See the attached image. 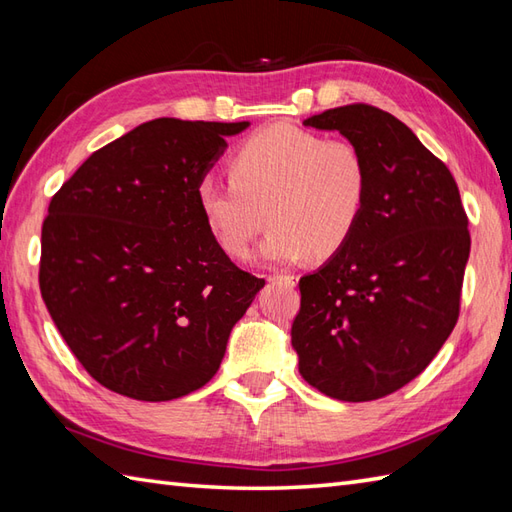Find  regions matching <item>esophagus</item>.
<instances>
[{"label": "esophagus", "mask_w": 512, "mask_h": 512, "mask_svg": "<svg viewBox=\"0 0 512 512\" xmlns=\"http://www.w3.org/2000/svg\"><path fill=\"white\" fill-rule=\"evenodd\" d=\"M268 281H281V284H286V286H295L297 284V277L295 275H284V273H275V275H270L268 277Z\"/></svg>", "instance_id": "1"}]
</instances>
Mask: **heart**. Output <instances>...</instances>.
<instances>
[{
  "mask_svg": "<svg viewBox=\"0 0 512 512\" xmlns=\"http://www.w3.org/2000/svg\"><path fill=\"white\" fill-rule=\"evenodd\" d=\"M369 193L372 171L354 140L270 125L233 151L228 178L204 176L195 198L226 255H250L266 213V259L297 262L310 255L325 262L352 242Z\"/></svg>",
  "mask_w": 512,
  "mask_h": 512,
  "instance_id": "1",
  "label": "heart"
}]
</instances>
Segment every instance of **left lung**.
I'll list each match as a JSON object with an SVG mask.
<instances>
[{
	"instance_id": "left-lung-1",
	"label": "left lung",
	"mask_w": 512,
	"mask_h": 512,
	"mask_svg": "<svg viewBox=\"0 0 512 512\" xmlns=\"http://www.w3.org/2000/svg\"><path fill=\"white\" fill-rule=\"evenodd\" d=\"M303 125L339 132L372 171L352 242L299 279V372L321 394L367 402L420 376L460 317L469 217L449 167L396 116L350 103Z\"/></svg>"
}]
</instances>
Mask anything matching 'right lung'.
Listing matches in <instances>:
<instances>
[{
    "label": "right lung",
    "mask_w": 512,
    "mask_h": 512,
    "mask_svg": "<svg viewBox=\"0 0 512 512\" xmlns=\"http://www.w3.org/2000/svg\"><path fill=\"white\" fill-rule=\"evenodd\" d=\"M248 123L156 118L101 147L52 195L39 288L85 372L160 402L215 376L266 281L217 246L195 189Z\"/></svg>",
    "instance_id": "add662e5"
}]
</instances>
